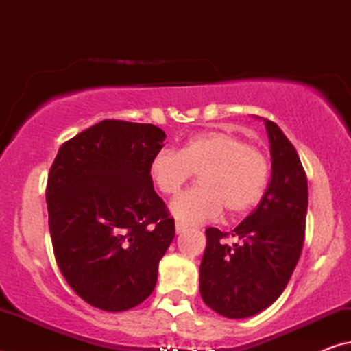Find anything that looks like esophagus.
<instances>
[{"label": "esophagus", "mask_w": 351, "mask_h": 351, "mask_svg": "<svg viewBox=\"0 0 351 351\" xmlns=\"http://www.w3.org/2000/svg\"><path fill=\"white\" fill-rule=\"evenodd\" d=\"M175 228H176V234H182V232H186V226H184V224H182V223H180V221H176Z\"/></svg>", "instance_id": "obj_1"}]
</instances>
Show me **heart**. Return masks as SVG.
I'll return each mask as SVG.
<instances>
[{"label":"heart","mask_w":351,"mask_h":351,"mask_svg":"<svg viewBox=\"0 0 351 351\" xmlns=\"http://www.w3.org/2000/svg\"><path fill=\"white\" fill-rule=\"evenodd\" d=\"M150 180L164 197H173L192 175L199 187L180 195L170 210L184 224L217 218L226 209L241 217L257 206L266 192L271 164L266 153L228 132H207L187 139L178 152L162 150L152 159Z\"/></svg>","instance_id":"b5f03b06"}]
</instances>
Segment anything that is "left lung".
Returning a JSON list of instances; mask_svg holds the SVG:
<instances>
[{
  "mask_svg": "<svg viewBox=\"0 0 351 351\" xmlns=\"http://www.w3.org/2000/svg\"><path fill=\"white\" fill-rule=\"evenodd\" d=\"M272 173L260 204L232 232L206 229L199 266L204 304L229 319L263 311L283 293L305 240L308 182L294 145L277 123L265 119ZM232 234L235 245L224 238Z\"/></svg>",
  "mask_w": 351,
  "mask_h": 351,
  "instance_id": "1",
  "label": "left lung"
}]
</instances>
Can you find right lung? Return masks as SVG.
I'll return each instance as SVG.
<instances>
[{
  "label": "right lung",
  "instance_id": "add662e5",
  "mask_svg": "<svg viewBox=\"0 0 351 351\" xmlns=\"http://www.w3.org/2000/svg\"><path fill=\"white\" fill-rule=\"evenodd\" d=\"M164 139L152 123L105 119L64 142L51 165L46 203L57 265L99 310H130L156 287L175 237L148 171Z\"/></svg>",
  "mask_w": 351,
  "mask_h": 351
}]
</instances>
